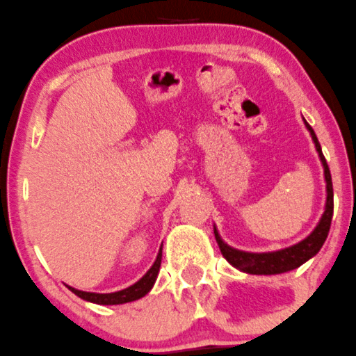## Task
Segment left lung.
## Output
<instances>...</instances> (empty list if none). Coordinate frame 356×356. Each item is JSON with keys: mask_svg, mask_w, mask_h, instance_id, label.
I'll return each mask as SVG.
<instances>
[{"mask_svg": "<svg viewBox=\"0 0 356 356\" xmlns=\"http://www.w3.org/2000/svg\"><path fill=\"white\" fill-rule=\"evenodd\" d=\"M307 129L310 131V136H312L314 145H316L317 153H319V159L323 162L324 167V179H326V209H324L323 216H321L319 223L314 228L312 234L309 237H305L304 241L298 242V244L286 247V249L275 250V252H244V250L234 249V247L227 245L225 242L220 237L218 230L215 227V238L218 242L220 250H222L223 257L232 264L234 268L241 269V271L249 273V275H280V273L291 271V269L302 266L305 261H309L310 257L316 256L321 250L324 242H326L329 228H331V220H332V208H334V194H332V181H331V172H329L327 162L323 155V149H321L319 141H317L316 133L310 128L309 122L305 121Z\"/></svg>", "mask_w": 356, "mask_h": 356, "instance_id": "left-lung-1", "label": "left lung"}]
</instances>
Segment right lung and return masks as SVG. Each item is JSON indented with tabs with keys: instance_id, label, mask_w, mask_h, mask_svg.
Listing matches in <instances>:
<instances>
[{
	"instance_id": "add662e5",
	"label": "right lung",
	"mask_w": 356,
	"mask_h": 356,
	"mask_svg": "<svg viewBox=\"0 0 356 356\" xmlns=\"http://www.w3.org/2000/svg\"><path fill=\"white\" fill-rule=\"evenodd\" d=\"M160 263H162V249L159 250V256H156L155 263L153 266L148 269L147 275L143 276L141 280H138L134 285H131L124 290L114 291V293H92V291H81L76 290V288L68 286L74 295H78L83 300L92 302V304H99V305H119V304H128V302L138 300V298L145 297L149 290H152L153 283H155L156 276H159L160 271Z\"/></svg>"
}]
</instances>
